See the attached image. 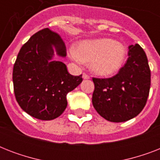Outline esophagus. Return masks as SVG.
I'll return each instance as SVG.
<instances>
[{"label": "esophagus", "mask_w": 160, "mask_h": 160, "mask_svg": "<svg viewBox=\"0 0 160 160\" xmlns=\"http://www.w3.org/2000/svg\"><path fill=\"white\" fill-rule=\"evenodd\" d=\"M82 77L84 80H88V79H90V76L87 75V74H85V73H83Z\"/></svg>", "instance_id": "obj_1"}]
</instances>
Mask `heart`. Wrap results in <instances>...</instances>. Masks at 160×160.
I'll list each match as a JSON object with an SVG mask.
<instances>
[{"instance_id": "1", "label": "heart", "mask_w": 160, "mask_h": 160, "mask_svg": "<svg viewBox=\"0 0 160 160\" xmlns=\"http://www.w3.org/2000/svg\"><path fill=\"white\" fill-rule=\"evenodd\" d=\"M125 54L123 44L109 38L81 41L77 50L70 51V57L76 62L90 61L91 70L100 75L116 73L124 63Z\"/></svg>"}]
</instances>
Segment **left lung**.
Returning <instances> with one entry per match:
<instances>
[{"label":"left lung","mask_w":160,"mask_h":160,"mask_svg":"<svg viewBox=\"0 0 160 160\" xmlns=\"http://www.w3.org/2000/svg\"><path fill=\"white\" fill-rule=\"evenodd\" d=\"M128 55L126 63L113 77L93 78V106L108 121L133 119L146 105L151 80L146 54L135 44L129 46Z\"/></svg>","instance_id":"left-lung-1"}]
</instances>
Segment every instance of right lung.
I'll return each mask as SVG.
<instances>
[{"instance_id":"obj_1","label":"right lung","mask_w":160,"mask_h":160,"mask_svg":"<svg viewBox=\"0 0 160 160\" xmlns=\"http://www.w3.org/2000/svg\"><path fill=\"white\" fill-rule=\"evenodd\" d=\"M54 48L66 56L60 35L45 28L34 34L19 51L14 64V93L21 108L31 116L51 120L65 111L66 95L82 82L81 75L68 72L61 61H52Z\"/></svg>"}]
</instances>
